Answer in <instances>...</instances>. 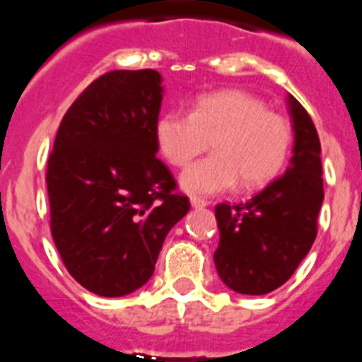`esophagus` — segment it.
<instances>
[{
  "label": "esophagus",
  "mask_w": 362,
  "mask_h": 362,
  "mask_svg": "<svg viewBox=\"0 0 362 362\" xmlns=\"http://www.w3.org/2000/svg\"><path fill=\"white\" fill-rule=\"evenodd\" d=\"M191 206H193L194 209H202V207L209 206V202L204 199H197V197H193V199H191Z\"/></svg>",
  "instance_id": "1"
}]
</instances>
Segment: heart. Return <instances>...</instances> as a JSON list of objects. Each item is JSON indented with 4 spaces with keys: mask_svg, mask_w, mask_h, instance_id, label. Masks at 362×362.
<instances>
[{
    "mask_svg": "<svg viewBox=\"0 0 362 362\" xmlns=\"http://www.w3.org/2000/svg\"><path fill=\"white\" fill-rule=\"evenodd\" d=\"M160 155L175 168H185L207 149L213 155L185 169L180 187L194 197L240 187L255 189L282 171L290 156L293 131L288 118L268 111L255 94L228 89L202 94L191 112L169 111L156 120Z\"/></svg>",
    "mask_w": 362,
    "mask_h": 362,
    "instance_id": "b5f03b06",
    "label": "heart"
}]
</instances>
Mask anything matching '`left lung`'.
I'll list each match as a JSON object with an SVG mask.
<instances>
[{
    "mask_svg": "<svg viewBox=\"0 0 362 362\" xmlns=\"http://www.w3.org/2000/svg\"><path fill=\"white\" fill-rule=\"evenodd\" d=\"M295 142L282 177L247 202L215 207L220 242L215 266L228 288L266 295L284 284L317 237V216L325 200L320 142L312 118L288 94Z\"/></svg>",
    "mask_w": 362,
    "mask_h": 362,
    "instance_id": "8db88e82",
    "label": "left lung"
}]
</instances>
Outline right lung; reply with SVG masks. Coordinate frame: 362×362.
I'll list each match as a JSON object with an SVG mask.
<instances>
[{"label": "right lung", "mask_w": 362, "mask_h": 362, "mask_svg": "<svg viewBox=\"0 0 362 362\" xmlns=\"http://www.w3.org/2000/svg\"><path fill=\"white\" fill-rule=\"evenodd\" d=\"M162 76L111 71L74 100L47 162L50 233L86 290L122 297L146 284L189 199L156 158Z\"/></svg>", "instance_id": "obj_1"}]
</instances>
